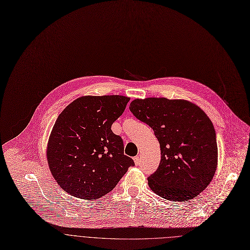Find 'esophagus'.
Masks as SVG:
<instances>
[{"instance_id": "1", "label": "esophagus", "mask_w": 250, "mask_h": 250, "mask_svg": "<svg viewBox=\"0 0 250 250\" xmlns=\"http://www.w3.org/2000/svg\"><path fill=\"white\" fill-rule=\"evenodd\" d=\"M133 160H134V163H135L136 166H138L140 164V156H135L133 158Z\"/></svg>"}]
</instances>
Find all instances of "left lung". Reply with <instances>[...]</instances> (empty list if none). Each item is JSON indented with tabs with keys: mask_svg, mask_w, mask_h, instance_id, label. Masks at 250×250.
I'll return each instance as SVG.
<instances>
[{
	"mask_svg": "<svg viewBox=\"0 0 250 250\" xmlns=\"http://www.w3.org/2000/svg\"><path fill=\"white\" fill-rule=\"evenodd\" d=\"M133 116L154 131L161 148L157 170L148 186L171 201H188L211 183L218 161L216 132L207 115L187 100L135 99Z\"/></svg>",
	"mask_w": 250,
	"mask_h": 250,
	"instance_id": "left-lung-1",
	"label": "left lung"
}]
</instances>
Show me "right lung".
I'll return each instance as SVG.
<instances>
[{
	"label": "right lung",
	"mask_w": 250,
	"mask_h": 250,
	"mask_svg": "<svg viewBox=\"0 0 250 250\" xmlns=\"http://www.w3.org/2000/svg\"><path fill=\"white\" fill-rule=\"evenodd\" d=\"M129 98L83 96L70 103L52 129L47 160L58 185L70 195L94 200L109 193L134 162L111 127Z\"/></svg>",
	"instance_id": "1"
}]
</instances>
